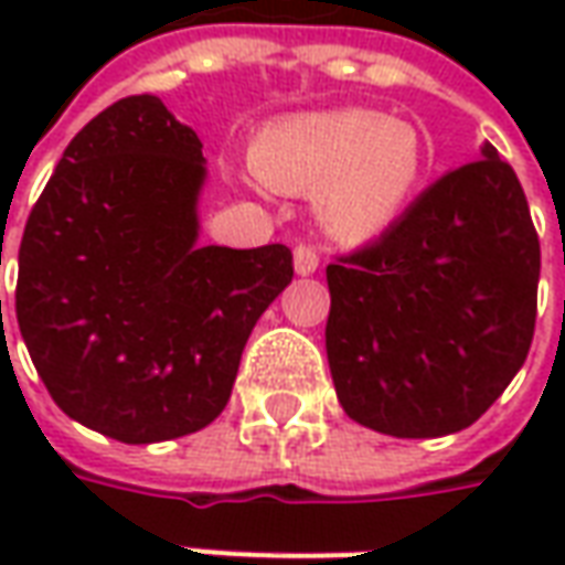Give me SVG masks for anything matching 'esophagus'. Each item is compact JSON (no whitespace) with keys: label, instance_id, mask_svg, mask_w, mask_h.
<instances>
[{"label":"esophagus","instance_id":"obj_1","mask_svg":"<svg viewBox=\"0 0 565 565\" xmlns=\"http://www.w3.org/2000/svg\"><path fill=\"white\" fill-rule=\"evenodd\" d=\"M296 275H315L320 266V254L315 245H296L294 250Z\"/></svg>","mask_w":565,"mask_h":565}]
</instances>
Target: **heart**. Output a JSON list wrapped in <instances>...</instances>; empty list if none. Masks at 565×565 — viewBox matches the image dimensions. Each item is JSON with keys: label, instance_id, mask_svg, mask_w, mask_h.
<instances>
[{"label": "heart", "instance_id": "1", "mask_svg": "<svg viewBox=\"0 0 565 565\" xmlns=\"http://www.w3.org/2000/svg\"><path fill=\"white\" fill-rule=\"evenodd\" d=\"M266 186L311 193L327 230L369 238L387 230L424 181L420 129L372 108H330L275 120L250 145Z\"/></svg>", "mask_w": 565, "mask_h": 565}]
</instances>
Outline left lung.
I'll use <instances>...</instances> for the list:
<instances>
[{
  "label": "left lung",
  "instance_id": "left-lung-1",
  "mask_svg": "<svg viewBox=\"0 0 565 565\" xmlns=\"http://www.w3.org/2000/svg\"><path fill=\"white\" fill-rule=\"evenodd\" d=\"M542 250L493 145L327 266V360L344 415L396 438L460 433L530 354Z\"/></svg>",
  "mask_w": 565,
  "mask_h": 565
}]
</instances>
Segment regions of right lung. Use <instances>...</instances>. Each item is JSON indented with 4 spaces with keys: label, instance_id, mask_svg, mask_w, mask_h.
<instances>
[{
    "label": "right lung",
    "instance_id": "right-lung-1",
    "mask_svg": "<svg viewBox=\"0 0 565 565\" xmlns=\"http://www.w3.org/2000/svg\"><path fill=\"white\" fill-rule=\"evenodd\" d=\"M202 141L157 96L63 150L20 242V335L72 420L127 445L221 415L247 335L294 281L287 245H199Z\"/></svg>",
    "mask_w": 565,
    "mask_h": 565
}]
</instances>
